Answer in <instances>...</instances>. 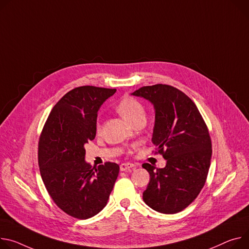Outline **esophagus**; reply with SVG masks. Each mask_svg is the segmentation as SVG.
Here are the masks:
<instances>
[{
	"instance_id": "esophagus-1",
	"label": "esophagus",
	"mask_w": 249,
	"mask_h": 249,
	"mask_svg": "<svg viewBox=\"0 0 249 249\" xmlns=\"http://www.w3.org/2000/svg\"><path fill=\"white\" fill-rule=\"evenodd\" d=\"M132 168H134V164H132V163H123L120 165V171H122V172L128 171Z\"/></svg>"
}]
</instances>
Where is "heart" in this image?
<instances>
[{
    "instance_id": "1",
    "label": "heart",
    "mask_w": 249,
    "mask_h": 249,
    "mask_svg": "<svg viewBox=\"0 0 249 249\" xmlns=\"http://www.w3.org/2000/svg\"><path fill=\"white\" fill-rule=\"evenodd\" d=\"M119 114L130 124L134 123L139 119L145 118V109L143 105L137 100L131 96L123 97L117 104L116 107ZM101 125L99 122L96 123V130L99 131Z\"/></svg>"
}]
</instances>
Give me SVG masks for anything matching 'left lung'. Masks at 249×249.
Listing matches in <instances>:
<instances>
[{
	"label": "left lung",
	"mask_w": 249,
	"mask_h": 249,
	"mask_svg": "<svg viewBox=\"0 0 249 249\" xmlns=\"http://www.w3.org/2000/svg\"><path fill=\"white\" fill-rule=\"evenodd\" d=\"M132 95L153 104L152 142L167 161L162 169L142 165L150 174L143 199L156 212H182L198 196L208 177L212 158L208 127L193 100L171 85L143 86Z\"/></svg>",
	"instance_id": "8db88e82"
}]
</instances>
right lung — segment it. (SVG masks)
Wrapping results in <instances>:
<instances>
[{
	"label": "right lung",
	"mask_w": 249,
	"mask_h": 249,
	"mask_svg": "<svg viewBox=\"0 0 249 249\" xmlns=\"http://www.w3.org/2000/svg\"><path fill=\"white\" fill-rule=\"evenodd\" d=\"M116 89L80 86L53 108L38 141V166L55 205L75 218L92 217L107 205L119 166L85 161L84 145L95 138L97 112Z\"/></svg>",
	"instance_id": "obj_1"
}]
</instances>
